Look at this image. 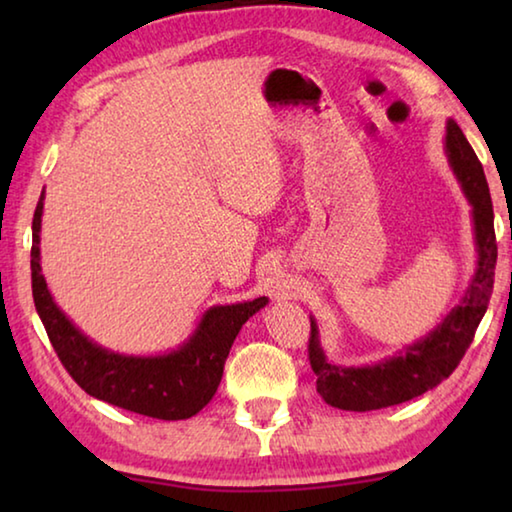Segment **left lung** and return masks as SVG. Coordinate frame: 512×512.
<instances>
[{"label":"left lung","mask_w":512,"mask_h":512,"mask_svg":"<svg viewBox=\"0 0 512 512\" xmlns=\"http://www.w3.org/2000/svg\"><path fill=\"white\" fill-rule=\"evenodd\" d=\"M445 153L467 203L472 205L476 246L472 280L443 323L433 327L424 339L406 345L402 352L370 366L348 368L329 361L320 345L316 320L311 318L309 363L316 372V391L329 406L343 411H375L409 402L436 388L461 363L488 309L497 266L495 214L481 162L454 119H447Z\"/></svg>","instance_id":"left-lung-1"}]
</instances>
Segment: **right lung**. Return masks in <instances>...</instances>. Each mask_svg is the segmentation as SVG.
<instances>
[{
    "mask_svg": "<svg viewBox=\"0 0 512 512\" xmlns=\"http://www.w3.org/2000/svg\"><path fill=\"white\" fill-rule=\"evenodd\" d=\"M42 207L45 192L40 194L31 225V287L36 311L60 363L76 384L97 400L158 420L192 418L219 388L225 359L239 329L266 307L268 298L210 307L192 336L171 352L149 357L112 352L88 339L51 298L40 266Z\"/></svg>",
    "mask_w": 512,
    "mask_h": 512,
    "instance_id": "right-lung-1",
    "label": "right lung"
}]
</instances>
